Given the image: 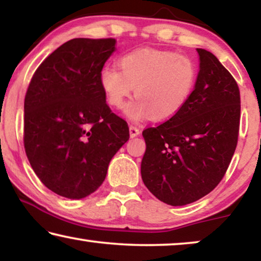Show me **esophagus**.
Instances as JSON below:
<instances>
[{"label":"esophagus","mask_w":261,"mask_h":261,"mask_svg":"<svg viewBox=\"0 0 261 261\" xmlns=\"http://www.w3.org/2000/svg\"><path fill=\"white\" fill-rule=\"evenodd\" d=\"M140 133H141V130L139 129L138 127H135V126H130L129 127V135H130V138L138 137V135H140Z\"/></svg>","instance_id":"obj_1"}]
</instances>
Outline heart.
Here are the masks:
<instances>
[{
	"label": "heart",
	"instance_id": "heart-1",
	"mask_svg": "<svg viewBox=\"0 0 261 261\" xmlns=\"http://www.w3.org/2000/svg\"><path fill=\"white\" fill-rule=\"evenodd\" d=\"M119 67H103L99 84L107 102L117 109L134 89L137 99L127 106L124 114L135 122L149 116L164 121L177 115L190 99L198 77L194 59L162 49H135L121 57Z\"/></svg>",
	"mask_w": 261,
	"mask_h": 261
}]
</instances>
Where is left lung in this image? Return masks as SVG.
Returning <instances> with one entry per match:
<instances>
[{"label": "left lung", "mask_w": 261, "mask_h": 261, "mask_svg": "<svg viewBox=\"0 0 261 261\" xmlns=\"http://www.w3.org/2000/svg\"><path fill=\"white\" fill-rule=\"evenodd\" d=\"M195 90L177 115L142 132L144 184L166 204L187 205L217 187L238 144L240 91L212 52L197 48Z\"/></svg>", "instance_id": "1"}]
</instances>
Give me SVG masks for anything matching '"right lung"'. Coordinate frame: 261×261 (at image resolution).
I'll return each instance as SVG.
<instances>
[{"instance_id":"1","label":"right lung","mask_w":261,"mask_h":261,"mask_svg":"<svg viewBox=\"0 0 261 261\" xmlns=\"http://www.w3.org/2000/svg\"><path fill=\"white\" fill-rule=\"evenodd\" d=\"M115 39L76 38L40 64L24 97L23 142L39 179L81 199L101 187L110 160L129 139L128 124L106 103L99 72Z\"/></svg>"}]
</instances>
